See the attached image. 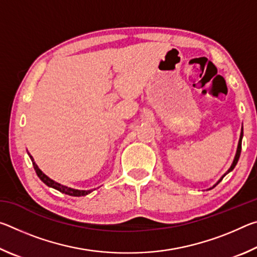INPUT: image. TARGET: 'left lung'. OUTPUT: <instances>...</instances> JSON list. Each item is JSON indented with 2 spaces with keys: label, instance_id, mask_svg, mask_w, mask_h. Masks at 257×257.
Segmentation results:
<instances>
[{
  "label": "left lung",
  "instance_id": "obj_1",
  "mask_svg": "<svg viewBox=\"0 0 257 257\" xmlns=\"http://www.w3.org/2000/svg\"><path fill=\"white\" fill-rule=\"evenodd\" d=\"M241 139H242V130H241L240 139H239V144H238V149H237V153H236V156H234V160H233V162H232L231 167H230L229 170L227 171V173H229L230 171H232V170H233V168L236 167V164H237V162H238V160H239V156H240V152H241ZM227 173H225V175H227ZM225 175H224V176H225ZM224 176H223V177H224ZM223 177L221 178V179H220L219 181H217V184H219V182L223 179ZM217 184H216V185H217ZM216 185H215V186H216ZM213 187H214V186H213ZM213 187H212V188H213Z\"/></svg>",
  "mask_w": 257,
  "mask_h": 257
}]
</instances>
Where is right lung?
Here are the masks:
<instances>
[{
	"instance_id": "add662e5",
	"label": "right lung",
	"mask_w": 257,
	"mask_h": 257,
	"mask_svg": "<svg viewBox=\"0 0 257 257\" xmlns=\"http://www.w3.org/2000/svg\"><path fill=\"white\" fill-rule=\"evenodd\" d=\"M29 156H30V160H32L33 165H34V169H35V171H36L37 176L40 177V179H41L43 182H44L45 185L49 186V187H52V188L59 190V191H61V193H64V194H67V195H70V196H85V195L92 193V191H93V189H92V190H90V189H89V190L72 189V188H69V187H67V186H63V185L59 184V182H55L54 180L50 179V178L47 177V176L45 175V173L42 172L41 169L37 167V164L34 162L33 156L30 155V154H29Z\"/></svg>"
}]
</instances>
